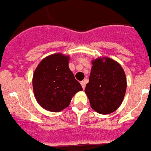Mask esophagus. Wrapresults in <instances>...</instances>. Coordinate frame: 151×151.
I'll return each instance as SVG.
<instances>
[{
    "mask_svg": "<svg viewBox=\"0 0 151 151\" xmlns=\"http://www.w3.org/2000/svg\"><path fill=\"white\" fill-rule=\"evenodd\" d=\"M86 81H81V86H82V88H83V89H84L85 88V86H86Z\"/></svg>",
    "mask_w": 151,
    "mask_h": 151,
    "instance_id": "1",
    "label": "esophagus"
}]
</instances>
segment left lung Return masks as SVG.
Segmentation results:
<instances>
[{"label":"left lung","instance_id":"left-lung-1","mask_svg":"<svg viewBox=\"0 0 151 151\" xmlns=\"http://www.w3.org/2000/svg\"><path fill=\"white\" fill-rule=\"evenodd\" d=\"M85 93L92 109L101 114L114 112L121 105L126 91V74L121 65L108 57L92 61Z\"/></svg>","mask_w":151,"mask_h":151}]
</instances>
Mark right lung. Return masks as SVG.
Segmentation results:
<instances>
[{"label":"right lung","instance_id":"obj_1","mask_svg":"<svg viewBox=\"0 0 151 151\" xmlns=\"http://www.w3.org/2000/svg\"><path fill=\"white\" fill-rule=\"evenodd\" d=\"M70 56L50 55L40 62L33 75V89L38 104L47 111H61L70 105L82 86L70 70Z\"/></svg>","mask_w":151,"mask_h":151}]
</instances>
